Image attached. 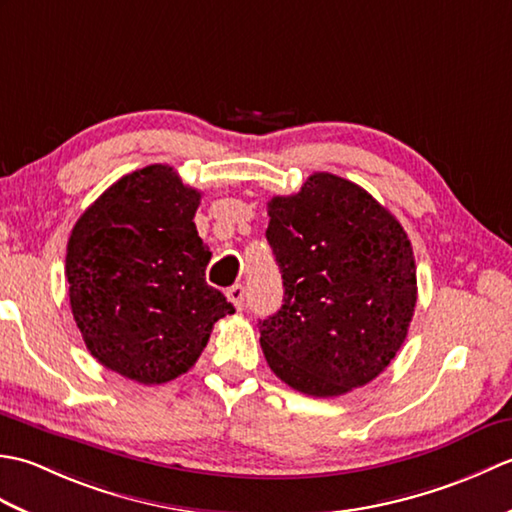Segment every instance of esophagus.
Wrapping results in <instances>:
<instances>
[{"label": "esophagus", "instance_id": "34e87169", "mask_svg": "<svg viewBox=\"0 0 512 512\" xmlns=\"http://www.w3.org/2000/svg\"><path fill=\"white\" fill-rule=\"evenodd\" d=\"M244 295H246V290L242 284H235L226 290V299L231 301L237 310H242V306H244Z\"/></svg>", "mask_w": 512, "mask_h": 512}]
</instances>
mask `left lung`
<instances>
[{"instance_id":"1","label":"left lung","mask_w":512,"mask_h":512,"mask_svg":"<svg viewBox=\"0 0 512 512\" xmlns=\"http://www.w3.org/2000/svg\"><path fill=\"white\" fill-rule=\"evenodd\" d=\"M266 239L284 306L259 321L270 369L292 389L332 398L394 361L416 308V259L405 228L358 184L312 173L268 202Z\"/></svg>"}]
</instances>
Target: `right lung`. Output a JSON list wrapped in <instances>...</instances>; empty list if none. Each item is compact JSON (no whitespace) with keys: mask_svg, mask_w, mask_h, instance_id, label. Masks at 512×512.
Masks as SVG:
<instances>
[{"mask_svg":"<svg viewBox=\"0 0 512 512\" xmlns=\"http://www.w3.org/2000/svg\"><path fill=\"white\" fill-rule=\"evenodd\" d=\"M202 193L149 165L114 182L74 224L65 277L90 354L143 385L182 376L235 308L206 284L211 250L195 228Z\"/></svg>","mask_w":512,"mask_h":512,"instance_id":"right-lung-1","label":"right lung"}]
</instances>
